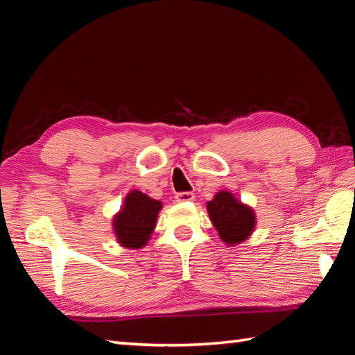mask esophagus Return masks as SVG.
I'll return each mask as SVG.
<instances>
[{
    "label": "esophagus",
    "mask_w": 355,
    "mask_h": 355,
    "mask_svg": "<svg viewBox=\"0 0 355 355\" xmlns=\"http://www.w3.org/2000/svg\"><path fill=\"white\" fill-rule=\"evenodd\" d=\"M175 200L178 202H191L195 200V195L192 192H180L175 195Z\"/></svg>",
    "instance_id": "34e87169"
}]
</instances>
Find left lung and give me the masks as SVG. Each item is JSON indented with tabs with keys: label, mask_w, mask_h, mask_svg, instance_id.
<instances>
[{
	"label": "left lung",
	"mask_w": 355,
	"mask_h": 355,
	"mask_svg": "<svg viewBox=\"0 0 355 355\" xmlns=\"http://www.w3.org/2000/svg\"><path fill=\"white\" fill-rule=\"evenodd\" d=\"M206 207L218 236L229 247L244 243L256 229L253 207L238 200L230 191L216 192Z\"/></svg>",
	"instance_id": "8db88e82"
}]
</instances>
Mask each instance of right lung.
<instances>
[{"label":"right lung","mask_w":355,"mask_h":355,"mask_svg":"<svg viewBox=\"0 0 355 355\" xmlns=\"http://www.w3.org/2000/svg\"><path fill=\"white\" fill-rule=\"evenodd\" d=\"M162 207V201L137 189L128 192L122 209L112 216V232L117 243L131 250L145 247L155 230Z\"/></svg>","instance_id":"right-lung-1"}]
</instances>
